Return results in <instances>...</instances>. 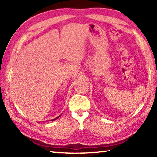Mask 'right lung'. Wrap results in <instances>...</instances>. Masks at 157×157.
Instances as JSON below:
<instances>
[{
  "mask_svg": "<svg viewBox=\"0 0 157 157\" xmlns=\"http://www.w3.org/2000/svg\"><path fill=\"white\" fill-rule=\"evenodd\" d=\"M60 116H61V115H59V116H58L57 117H56V118H55V119H51V120H50V121H54V120H55V119H58L59 117Z\"/></svg>",
  "mask_w": 157,
  "mask_h": 157,
  "instance_id": "add662e5",
  "label": "right lung"
}]
</instances>
